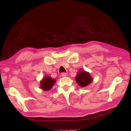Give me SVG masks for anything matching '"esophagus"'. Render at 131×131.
<instances>
[{"label": "esophagus", "instance_id": "esophagus-1", "mask_svg": "<svg viewBox=\"0 0 131 131\" xmlns=\"http://www.w3.org/2000/svg\"><path fill=\"white\" fill-rule=\"evenodd\" d=\"M61 75H62V77H64H64H67V74L66 73H62L61 74Z\"/></svg>", "mask_w": 131, "mask_h": 131}]
</instances>
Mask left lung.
Wrapping results in <instances>:
<instances>
[{
	"label": "left lung",
	"instance_id": "left-lung-1",
	"mask_svg": "<svg viewBox=\"0 0 131 131\" xmlns=\"http://www.w3.org/2000/svg\"><path fill=\"white\" fill-rule=\"evenodd\" d=\"M75 80L79 86L81 88H84L92 82L93 78L88 72L81 70L77 74V76L75 77Z\"/></svg>",
	"mask_w": 131,
	"mask_h": 131
}]
</instances>
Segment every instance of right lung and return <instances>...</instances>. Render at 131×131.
Masks as SVG:
<instances>
[{"label":"right lung","mask_w":131,"mask_h":131,"mask_svg":"<svg viewBox=\"0 0 131 131\" xmlns=\"http://www.w3.org/2000/svg\"><path fill=\"white\" fill-rule=\"evenodd\" d=\"M55 82H56V79L49 76H46L41 80L40 82V88L43 91H49L52 88Z\"/></svg>","instance_id":"add662e5"}]
</instances>
